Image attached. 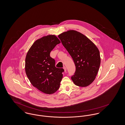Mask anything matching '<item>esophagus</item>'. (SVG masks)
I'll return each instance as SVG.
<instances>
[{
	"label": "esophagus",
	"mask_w": 125,
	"mask_h": 125,
	"mask_svg": "<svg viewBox=\"0 0 125 125\" xmlns=\"http://www.w3.org/2000/svg\"><path fill=\"white\" fill-rule=\"evenodd\" d=\"M63 69H64V71H65V72H66V67H65V66H64L63 67Z\"/></svg>",
	"instance_id": "esophagus-1"
}]
</instances>
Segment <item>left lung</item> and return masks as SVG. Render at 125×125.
<instances>
[{
  "mask_svg": "<svg viewBox=\"0 0 125 125\" xmlns=\"http://www.w3.org/2000/svg\"><path fill=\"white\" fill-rule=\"evenodd\" d=\"M58 37L75 65L71 76L73 83L80 87L89 86L95 79L100 65L98 48L88 37L75 30L65 32Z\"/></svg>",
  "mask_w": 125,
  "mask_h": 125,
  "instance_id": "left-lung-1",
  "label": "left lung"
}]
</instances>
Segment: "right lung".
I'll use <instances>...</instances> for the list:
<instances>
[{
	"label": "right lung",
	"instance_id": "right-lung-1",
	"mask_svg": "<svg viewBox=\"0 0 125 125\" xmlns=\"http://www.w3.org/2000/svg\"><path fill=\"white\" fill-rule=\"evenodd\" d=\"M60 40L55 35H48L37 40L32 44L25 59V72L32 85L42 92L51 94L59 89L64 70L55 67V60L50 52Z\"/></svg>",
	"mask_w": 125,
	"mask_h": 125
}]
</instances>
